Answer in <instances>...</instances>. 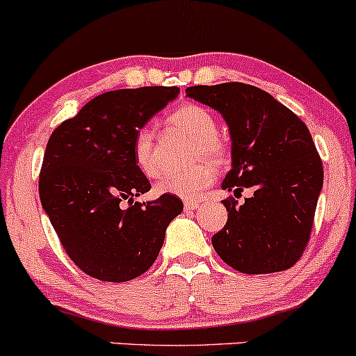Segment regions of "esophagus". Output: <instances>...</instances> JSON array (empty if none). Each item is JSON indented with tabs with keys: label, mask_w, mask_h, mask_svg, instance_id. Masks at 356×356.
<instances>
[{
	"label": "esophagus",
	"mask_w": 356,
	"mask_h": 356,
	"mask_svg": "<svg viewBox=\"0 0 356 356\" xmlns=\"http://www.w3.org/2000/svg\"><path fill=\"white\" fill-rule=\"evenodd\" d=\"M198 205L197 200H185V210H197Z\"/></svg>",
	"instance_id": "1"
}]
</instances>
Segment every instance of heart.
Segmentation results:
<instances>
[{
	"mask_svg": "<svg viewBox=\"0 0 356 356\" xmlns=\"http://www.w3.org/2000/svg\"><path fill=\"white\" fill-rule=\"evenodd\" d=\"M170 122L179 133L186 134L197 143V158H209L220 161L225 154V146L217 138V122L205 107L197 104H185L170 115ZM133 156L136 166L146 177L158 175V158L154 151V136L149 127H141L134 136ZM215 170L210 163H200L197 168L185 173H168L159 179L156 191L161 195H173L178 198H197L213 181Z\"/></svg>",
	"mask_w": 356,
	"mask_h": 356,
	"instance_id": "obj_1",
	"label": "heart"
}]
</instances>
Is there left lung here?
Returning <instances> with one entry per match:
<instances>
[{
	"label": "left lung",
	"mask_w": 356,
	"mask_h": 356,
	"mask_svg": "<svg viewBox=\"0 0 356 356\" xmlns=\"http://www.w3.org/2000/svg\"><path fill=\"white\" fill-rule=\"evenodd\" d=\"M186 97L222 115L230 133L232 168L222 188L229 218L211 237L225 264L243 274L289 269L301 257L323 188V165L305 122L270 94L249 83L195 86Z\"/></svg>",
	"instance_id": "8db88e82"
}]
</instances>
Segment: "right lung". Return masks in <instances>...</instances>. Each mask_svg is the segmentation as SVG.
<instances>
[{"mask_svg": "<svg viewBox=\"0 0 356 356\" xmlns=\"http://www.w3.org/2000/svg\"><path fill=\"white\" fill-rule=\"evenodd\" d=\"M178 94L177 87L106 92L50 136L38 181L42 207L69 257L99 281L145 274L181 213L173 195L134 202L151 185L133 156L136 133Z\"/></svg>", "mask_w": 356, "mask_h": 356, "instance_id": "add662e5", "label": "right lung"}]
</instances>
